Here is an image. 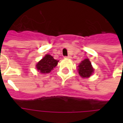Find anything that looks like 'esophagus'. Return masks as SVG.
<instances>
[{"instance_id":"1","label":"esophagus","mask_w":123,"mask_h":123,"mask_svg":"<svg viewBox=\"0 0 123 123\" xmlns=\"http://www.w3.org/2000/svg\"><path fill=\"white\" fill-rule=\"evenodd\" d=\"M64 58H66V59H71V56L68 55V56H64Z\"/></svg>"}]
</instances>
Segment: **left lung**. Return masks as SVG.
Here are the masks:
<instances>
[{
	"label": "left lung",
	"instance_id": "obj_1",
	"mask_svg": "<svg viewBox=\"0 0 123 123\" xmlns=\"http://www.w3.org/2000/svg\"><path fill=\"white\" fill-rule=\"evenodd\" d=\"M78 73L82 78H88L92 74L93 68L88 59H84L78 66Z\"/></svg>",
	"mask_w": 123,
	"mask_h": 123
}]
</instances>
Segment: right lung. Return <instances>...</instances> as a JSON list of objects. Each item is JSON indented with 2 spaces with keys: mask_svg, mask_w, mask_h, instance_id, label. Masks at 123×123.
<instances>
[{
  "mask_svg": "<svg viewBox=\"0 0 123 123\" xmlns=\"http://www.w3.org/2000/svg\"><path fill=\"white\" fill-rule=\"evenodd\" d=\"M59 61L54 59L50 55H46L36 65L37 69L41 73L47 74L49 73L57 65Z\"/></svg>",
  "mask_w": 123,
  "mask_h": 123,
  "instance_id": "obj_1",
  "label": "right lung"
}]
</instances>
